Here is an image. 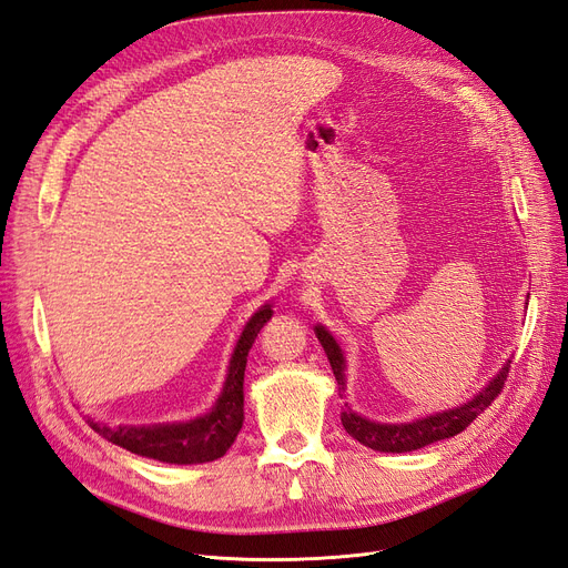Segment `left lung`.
Masks as SVG:
<instances>
[{"label":"left lung","mask_w":568,"mask_h":568,"mask_svg":"<svg viewBox=\"0 0 568 568\" xmlns=\"http://www.w3.org/2000/svg\"><path fill=\"white\" fill-rule=\"evenodd\" d=\"M315 334L322 343V348L329 357L334 376L338 382V395H343L346 390V379H343V369H346V363H343V353L338 348V343L334 341V336L324 329V326H315ZM507 374H509V365H505L500 369V374L495 376V379L484 388L478 390V395L469 403H464L462 407L448 409V412H438V415L432 417H424L417 422H409V424H376L369 422L365 417L355 415V412L346 405V409L341 412V424L346 432L359 440L363 445L372 450H382V453H412V450H419L424 445H432L436 440L443 438H450L459 432H464L480 412H484L497 395H500L505 382H507Z\"/></svg>","instance_id":"left-lung-1"}]
</instances>
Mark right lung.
Listing matches in <instances>:
<instances>
[{"label":"right lung","mask_w":568,"mask_h":568,"mask_svg":"<svg viewBox=\"0 0 568 568\" xmlns=\"http://www.w3.org/2000/svg\"><path fill=\"white\" fill-rule=\"evenodd\" d=\"M272 317L270 305L257 311L239 338L230 359V374L215 407L205 417L186 424L159 426H104L92 424L94 432L113 445H120L134 455L151 457L168 464H203L225 455L244 424V369L246 357L257 332Z\"/></svg>","instance_id":"obj_1"}]
</instances>
